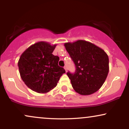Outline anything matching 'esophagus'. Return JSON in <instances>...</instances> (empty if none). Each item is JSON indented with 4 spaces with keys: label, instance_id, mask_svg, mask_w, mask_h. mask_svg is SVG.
Here are the masks:
<instances>
[{
    "label": "esophagus",
    "instance_id": "1",
    "mask_svg": "<svg viewBox=\"0 0 129 129\" xmlns=\"http://www.w3.org/2000/svg\"><path fill=\"white\" fill-rule=\"evenodd\" d=\"M63 68H64V69H65V70H66V72H67V66H65Z\"/></svg>",
    "mask_w": 129,
    "mask_h": 129
}]
</instances>
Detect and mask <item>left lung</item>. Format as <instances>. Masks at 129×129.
<instances>
[{
	"label": "left lung",
	"mask_w": 129,
	"mask_h": 129,
	"mask_svg": "<svg viewBox=\"0 0 129 129\" xmlns=\"http://www.w3.org/2000/svg\"><path fill=\"white\" fill-rule=\"evenodd\" d=\"M64 46L76 68L75 73H67L73 89L81 95L95 93L104 83L109 73L107 53L84 40L65 43Z\"/></svg>",
	"instance_id": "1"
}]
</instances>
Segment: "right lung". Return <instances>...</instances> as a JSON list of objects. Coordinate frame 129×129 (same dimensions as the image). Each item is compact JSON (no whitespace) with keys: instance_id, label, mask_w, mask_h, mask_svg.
<instances>
[{"instance_id":"right-lung-1","label":"right lung","mask_w":129,"mask_h":129,"mask_svg":"<svg viewBox=\"0 0 129 129\" xmlns=\"http://www.w3.org/2000/svg\"><path fill=\"white\" fill-rule=\"evenodd\" d=\"M56 44L41 41L31 45L20 56V77L31 90L39 93L50 91L57 85L66 71L58 66L59 57L52 53Z\"/></svg>"}]
</instances>
